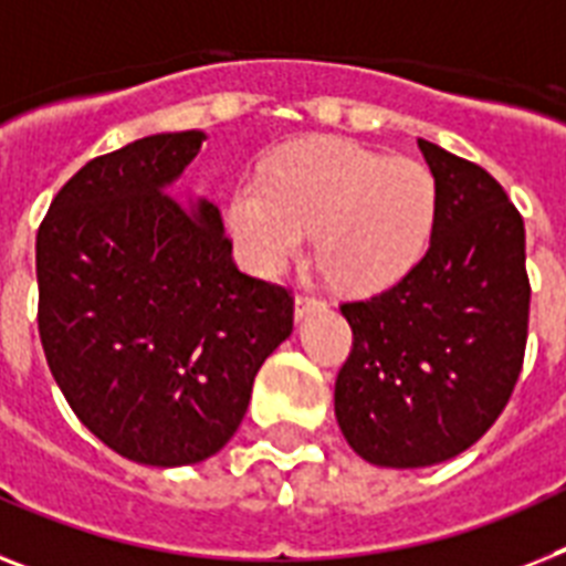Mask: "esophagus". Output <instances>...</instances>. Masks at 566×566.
Masks as SVG:
<instances>
[{
	"label": "esophagus",
	"instance_id": "1",
	"mask_svg": "<svg viewBox=\"0 0 566 566\" xmlns=\"http://www.w3.org/2000/svg\"><path fill=\"white\" fill-rule=\"evenodd\" d=\"M326 303L324 301H317V297H297V301H294V321H297V324H303V321H306V317L312 315V312H317V310H324Z\"/></svg>",
	"mask_w": 566,
	"mask_h": 566
}]
</instances>
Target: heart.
<instances>
[{"label":"heart","mask_w":566,"mask_h":566,"mask_svg":"<svg viewBox=\"0 0 566 566\" xmlns=\"http://www.w3.org/2000/svg\"><path fill=\"white\" fill-rule=\"evenodd\" d=\"M437 219L433 172L408 156L324 138L280 156L263 179H242L226 226L242 263L277 277L315 233L317 256L349 292H378L419 263Z\"/></svg>","instance_id":"b5f03b06"}]
</instances>
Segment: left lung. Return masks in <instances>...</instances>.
Listing matches in <instances>:
<instances>
[{
	"label": "left lung",
	"instance_id": "1",
	"mask_svg": "<svg viewBox=\"0 0 566 566\" xmlns=\"http://www.w3.org/2000/svg\"><path fill=\"white\" fill-rule=\"evenodd\" d=\"M437 181L431 245L394 289L344 303L353 353L335 419L361 460L424 469L483 437L521 376L530 321L524 219L465 158L419 138Z\"/></svg>",
	"mask_w": 566,
	"mask_h": 566
}]
</instances>
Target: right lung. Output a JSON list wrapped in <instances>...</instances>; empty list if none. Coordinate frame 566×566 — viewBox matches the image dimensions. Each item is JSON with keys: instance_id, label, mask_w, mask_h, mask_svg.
<instances>
[{"instance_id": "1", "label": "right lung", "mask_w": 566, "mask_h": 566, "mask_svg": "<svg viewBox=\"0 0 566 566\" xmlns=\"http://www.w3.org/2000/svg\"><path fill=\"white\" fill-rule=\"evenodd\" d=\"M205 138L158 133L92 158L36 233L51 376L97 440L158 469L226 448L292 335V294L237 269L217 205L179 202Z\"/></svg>"}]
</instances>
